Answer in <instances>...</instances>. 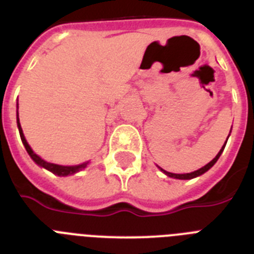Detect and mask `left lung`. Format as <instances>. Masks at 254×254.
<instances>
[{"label":"left lung","mask_w":254,"mask_h":254,"mask_svg":"<svg viewBox=\"0 0 254 254\" xmlns=\"http://www.w3.org/2000/svg\"><path fill=\"white\" fill-rule=\"evenodd\" d=\"M229 135H230V134H229ZM228 138H229V136H228ZM226 142H228V139H226ZM225 145H226V143H225V144L222 145V148L220 149L219 153L216 154V157L213 158V160L211 161V162H208V164H207L206 166L200 167V169L197 170V171H193V173H188V174H173V173H167V171H165V170L161 169L160 166H158V169H160L161 171H162V173H164V174H166L167 176H170V178H174V179H180V180H189V179H193V178H197V176L202 175V174H204V173H206V171H208V170L211 169V167H212L213 165L216 164V162H217V160H219V157H220V156H221L222 151H224Z\"/></svg>","instance_id":"left-lung-1"}]
</instances>
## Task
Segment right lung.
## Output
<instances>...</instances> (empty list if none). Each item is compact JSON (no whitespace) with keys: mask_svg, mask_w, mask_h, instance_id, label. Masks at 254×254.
Instances as JSON below:
<instances>
[{"mask_svg":"<svg viewBox=\"0 0 254 254\" xmlns=\"http://www.w3.org/2000/svg\"><path fill=\"white\" fill-rule=\"evenodd\" d=\"M16 121H17V127H19V133H20L21 142H23V144H24V147H25L26 152L29 153V156L32 157V160L34 161L35 164L39 165L41 167H45L46 170L51 171V173L55 174V175L67 176V175H72V174L78 173V171L83 170L88 165V162H84V164L76 165V166H61V165L51 164V162H47V161L42 160L38 154H35L34 152H33V149L30 148V145L28 144V142H26L25 136H24V133H23V129H21V127H20V121H19V114H17V120Z\"/></svg>","mask_w":254,"mask_h":254,"instance_id":"right-lung-1","label":"right lung"}]
</instances>
